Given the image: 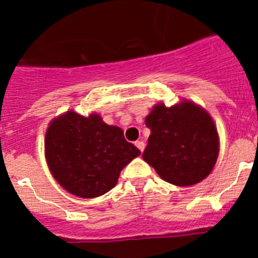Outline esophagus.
Returning <instances> with one entry per match:
<instances>
[{
  "instance_id": "1",
  "label": "esophagus",
  "mask_w": 258,
  "mask_h": 258,
  "mask_svg": "<svg viewBox=\"0 0 258 258\" xmlns=\"http://www.w3.org/2000/svg\"><path fill=\"white\" fill-rule=\"evenodd\" d=\"M136 146H137V149L140 150L141 152H142L143 150H145V142H142V141H137Z\"/></svg>"
}]
</instances>
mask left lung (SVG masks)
Here are the masks:
<instances>
[{
    "instance_id": "left-lung-1",
    "label": "left lung",
    "mask_w": 258,
    "mask_h": 258,
    "mask_svg": "<svg viewBox=\"0 0 258 258\" xmlns=\"http://www.w3.org/2000/svg\"><path fill=\"white\" fill-rule=\"evenodd\" d=\"M151 131L143 160L164 181L192 186L206 178L218 156V134L206 109L184 101L156 104L145 120Z\"/></svg>"
}]
</instances>
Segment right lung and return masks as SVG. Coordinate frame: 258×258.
Wrapping results in <instances>:
<instances>
[{
    "label": "right lung",
    "mask_w": 258,
    "mask_h": 258,
    "mask_svg": "<svg viewBox=\"0 0 258 258\" xmlns=\"http://www.w3.org/2000/svg\"><path fill=\"white\" fill-rule=\"evenodd\" d=\"M140 154L120 127L107 125L99 115L84 117L68 111L52 120L46 131L50 172L61 187L80 198L108 192L122 168Z\"/></svg>",
    "instance_id": "obj_1"
}]
</instances>
